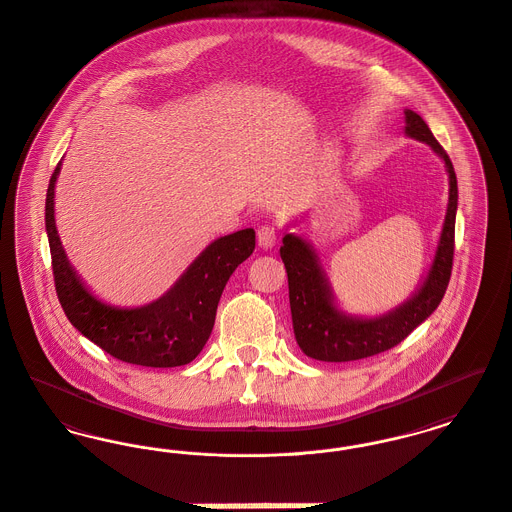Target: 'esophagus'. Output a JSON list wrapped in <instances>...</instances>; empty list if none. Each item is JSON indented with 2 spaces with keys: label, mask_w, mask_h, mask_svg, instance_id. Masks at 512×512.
I'll return each mask as SVG.
<instances>
[{
  "label": "esophagus",
  "mask_w": 512,
  "mask_h": 512,
  "mask_svg": "<svg viewBox=\"0 0 512 512\" xmlns=\"http://www.w3.org/2000/svg\"><path fill=\"white\" fill-rule=\"evenodd\" d=\"M275 240H277V231L273 225H262L258 229V246L264 248V250H270L275 246Z\"/></svg>",
  "instance_id": "esophagus-1"
}]
</instances>
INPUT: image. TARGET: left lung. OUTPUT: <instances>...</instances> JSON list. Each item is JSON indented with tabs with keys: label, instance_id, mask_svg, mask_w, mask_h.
Returning <instances> with one entry per match:
<instances>
[{
	"label": "left lung",
	"instance_id": "8db88e82",
	"mask_svg": "<svg viewBox=\"0 0 512 512\" xmlns=\"http://www.w3.org/2000/svg\"><path fill=\"white\" fill-rule=\"evenodd\" d=\"M404 120V134L427 143L443 159L448 172V205L433 262L417 291L402 305L380 316H355L338 305L314 246L295 233H285L279 254L289 281L293 332L301 351L316 361L343 363L382 353L406 340L443 301L454 254V223L458 207L456 172L425 120L409 108L404 110Z\"/></svg>",
	"mask_w": 512,
	"mask_h": 512
}]
</instances>
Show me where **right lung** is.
I'll return each instance as SVG.
<instances>
[{
    "instance_id": "add662e5",
    "label": "right lung",
    "mask_w": 512,
    "mask_h": 512,
    "mask_svg": "<svg viewBox=\"0 0 512 512\" xmlns=\"http://www.w3.org/2000/svg\"><path fill=\"white\" fill-rule=\"evenodd\" d=\"M58 163L46 192V235L54 281L69 322L108 355L139 367L167 369L194 361L215 324V312L229 277L256 246L254 229L209 242L171 289L141 307H114L99 299L69 264L56 229L54 190Z\"/></svg>"
}]
</instances>
